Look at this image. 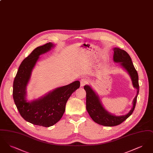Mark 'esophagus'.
<instances>
[{"instance_id":"esophagus-1","label":"esophagus","mask_w":153,"mask_h":153,"mask_svg":"<svg viewBox=\"0 0 153 153\" xmlns=\"http://www.w3.org/2000/svg\"><path fill=\"white\" fill-rule=\"evenodd\" d=\"M88 82V81L86 79H82L81 80H80V84H81V87L84 86L85 85H86L87 84Z\"/></svg>"}]
</instances>
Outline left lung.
Wrapping results in <instances>:
<instances>
[{"mask_svg":"<svg viewBox=\"0 0 153 153\" xmlns=\"http://www.w3.org/2000/svg\"><path fill=\"white\" fill-rule=\"evenodd\" d=\"M114 51V61L115 62H120L121 65L129 73L131 76L132 84L138 91L137 95L133 100V107L130 112L126 115L117 117L110 114L104 108L97 95L95 94L91 88L88 85L84 86V88L87 93L86 108L89 115L96 123L107 127L119 125L132 114L136 105L139 88L138 74L132 64V59L129 54L126 51L117 48H115Z\"/></svg>","mask_w":153,"mask_h":153,"instance_id":"obj_1","label":"left lung"}]
</instances>
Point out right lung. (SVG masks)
I'll return each mask as SVG.
<instances>
[{
	"label": "right lung",
	"instance_id": "right-lung-1",
	"mask_svg": "<svg viewBox=\"0 0 153 153\" xmlns=\"http://www.w3.org/2000/svg\"><path fill=\"white\" fill-rule=\"evenodd\" d=\"M53 46L49 42L36 48L22 61L13 82V99L21 117L31 123L46 127L53 126L61 119L68 99L80 84L79 81H76L56 89L39 100L26 102V87L32 70L39 56L50 51Z\"/></svg>",
	"mask_w": 153,
	"mask_h": 153
}]
</instances>
